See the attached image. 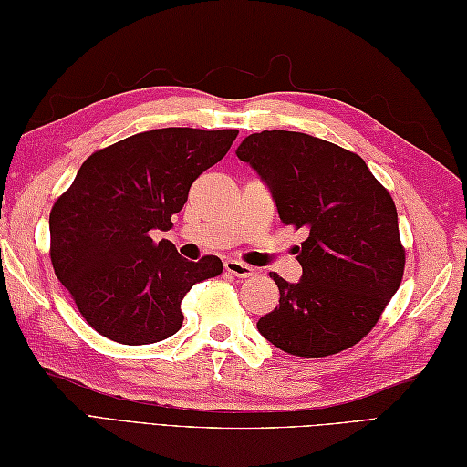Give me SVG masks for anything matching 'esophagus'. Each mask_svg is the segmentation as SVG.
<instances>
[{
  "label": "esophagus",
  "instance_id": "1",
  "mask_svg": "<svg viewBox=\"0 0 467 467\" xmlns=\"http://www.w3.org/2000/svg\"><path fill=\"white\" fill-rule=\"evenodd\" d=\"M223 266H225L227 272H230V275H234L237 278H250L254 275L252 266H248V264L237 262V260H225Z\"/></svg>",
  "mask_w": 467,
  "mask_h": 467
}]
</instances>
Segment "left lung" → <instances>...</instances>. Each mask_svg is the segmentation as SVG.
I'll use <instances>...</instances> for the list:
<instances>
[{"label": "left lung", "instance_id": "obj_1", "mask_svg": "<svg viewBox=\"0 0 467 467\" xmlns=\"http://www.w3.org/2000/svg\"><path fill=\"white\" fill-rule=\"evenodd\" d=\"M266 184L283 223L303 227L298 283L280 290L258 331L293 356L354 346L380 319L404 270L394 201L358 154L301 131L250 134L235 150Z\"/></svg>", "mask_w": 467, "mask_h": 467}]
</instances>
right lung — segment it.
Returning <instances> with one entry per match:
<instances>
[{
  "label": "right lung",
  "instance_id": "right-lung-1",
  "mask_svg": "<svg viewBox=\"0 0 467 467\" xmlns=\"http://www.w3.org/2000/svg\"><path fill=\"white\" fill-rule=\"evenodd\" d=\"M237 130L162 128L91 154L50 211V260L91 327L146 346L174 336L195 283L222 275L217 256L191 262L169 240L171 217L201 172L222 161Z\"/></svg>",
  "mask_w": 467,
  "mask_h": 467
}]
</instances>
